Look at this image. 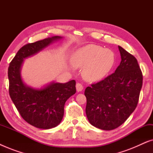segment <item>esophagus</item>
Wrapping results in <instances>:
<instances>
[{"label": "esophagus", "mask_w": 153, "mask_h": 153, "mask_svg": "<svg viewBox=\"0 0 153 153\" xmlns=\"http://www.w3.org/2000/svg\"><path fill=\"white\" fill-rule=\"evenodd\" d=\"M76 89L77 92H81L83 91V86L81 84V83H76Z\"/></svg>", "instance_id": "esophagus-1"}]
</instances>
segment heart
<instances>
[{"instance_id": "b5f03b06", "label": "heart", "mask_w": 153, "mask_h": 153, "mask_svg": "<svg viewBox=\"0 0 153 153\" xmlns=\"http://www.w3.org/2000/svg\"><path fill=\"white\" fill-rule=\"evenodd\" d=\"M116 61L112 50L101 46L88 45L76 49L71 56V63L76 68H81L85 80L91 82L104 78L111 70Z\"/></svg>"}]
</instances>
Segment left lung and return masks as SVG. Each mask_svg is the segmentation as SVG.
Instances as JSON below:
<instances>
[{
  "instance_id": "1",
  "label": "left lung",
  "mask_w": 153,
  "mask_h": 153,
  "mask_svg": "<svg viewBox=\"0 0 153 153\" xmlns=\"http://www.w3.org/2000/svg\"><path fill=\"white\" fill-rule=\"evenodd\" d=\"M121 61L114 73L85 90V113L97 128L112 130L120 126L137 107L143 75L134 56L118 46Z\"/></svg>"
}]
</instances>
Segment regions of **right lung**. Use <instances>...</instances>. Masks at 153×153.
Returning <instances> with one entry per match:
<instances>
[{
    "label": "right lung",
    "instance_id": "right-lung-1",
    "mask_svg": "<svg viewBox=\"0 0 153 153\" xmlns=\"http://www.w3.org/2000/svg\"><path fill=\"white\" fill-rule=\"evenodd\" d=\"M63 37L53 36L28 44L19 50L8 68L9 93L24 120L37 128L49 129L61 123L65 102L76 93L74 80L67 83L52 81L41 88L29 86L23 81L24 60Z\"/></svg>",
    "mask_w": 153,
    "mask_h": 153
}]
</instances>
